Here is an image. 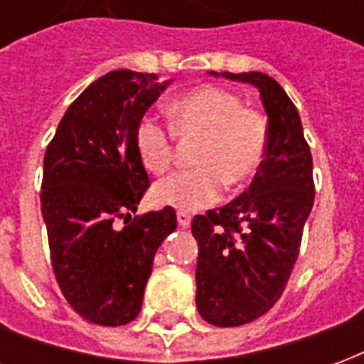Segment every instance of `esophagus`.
Listing matches in <instances>:
<instances>
[{"instance_id": "obj_1", "label": "esophagus", "mask_w": 364, "mask_h": 364, "mask_svg": "<svg viewBox=\"0 0 364 364\" xmlns=\"http://www.w3.org/2000/svg\"><path fill=\"white\" fill-rule=\"evenodd\" d=\"M177 222L181 228H189L191 226V216L187 213H177Z\"/></svg>"}]
</instances>
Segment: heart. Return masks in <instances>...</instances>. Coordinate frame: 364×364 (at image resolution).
Here are the masks:
<instances>
[{
    "label": "heart",
    "instance_id": "obj_1",
    "mask_svg": "<svg viewBox=\"0 0 364 364\" xmlns=\"http://www.w3.org/2000/svg\"><path fill=\"white\" fill-rule=\"evenodd\" d=\"M171 128L144 117L134 128V150L146 171L166 173L173 164L175 136L200 140L197 169L181 171L154 187L161 206L197 213L220 198L222 185L244 187L259 173L267 156L269 128L259 111L244 107L240 95L218 85H203L169 103Z\"/></svg>",
    "mask_w": 364,
    "mask_h": 364
}]
</instances>
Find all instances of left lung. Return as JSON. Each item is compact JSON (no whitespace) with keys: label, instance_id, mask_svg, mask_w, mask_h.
Listing matches in <instances>:
<instances>
[{"label":"left lung","instance_id":"left-lung-1","mask_svg":"<svg viewBox=\"0 0 364 364\" xmlns=\"http://www.w3.org/2000/svg\"><path fill=\"white\" fill-rule=\"evenodd\" d=\"M210 74L257 87L269 122L267 156L250 189L191 224L198 314L236 328L269 312L289 282L314 205L312 154L296 107L271 75Z\"/></svg>","mask_w":364,"mask_h":364}]
</instances>
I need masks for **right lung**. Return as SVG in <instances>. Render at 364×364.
I'll return each mask as SVG.
<instances>
[{
  "mask_svg": "<svg viewBox=\"0 0 364 364\" xmlns=\"http://www.w3.org/2000/svg\"><path fill=\"white\" fill-rule=\"evenodd\" d=\"M169 82L114 70L68 107L44 154L41 208L60 290L82 318L124 326L140 314L154 255L175 228L171 206L134 216L150 179L134 128Z\"/></svg>",
  "mask_w": 364,
  "mask_h": 364,
  "instance_id": "add662e5",
  "label": "right lung"
}]
</instances>
